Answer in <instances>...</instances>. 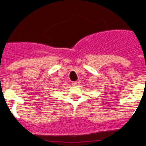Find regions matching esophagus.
Listing matches in <instances>:
<instances>
[{"instance_id":"obj_1","label":"esophagus","mask_w":146,"mask_h":146,"mask_svg":"<svg viewBox=\"0 0 146 146\" xmlns=\"http://www.w3.org/2000/svg\"><path fill=\"white\" fill-rule=\"evenodd\" d=\"M77 84H78V82H73L71 83V84L73 85V86H76Z\"/></svg>"}]
</instances>
